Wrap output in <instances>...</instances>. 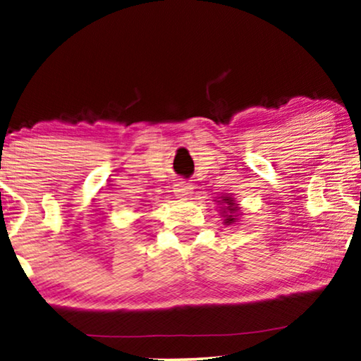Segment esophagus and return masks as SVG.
<instances>
[{
  "mask_svg": "<svg viewBox=\"0 0 361 361\" xmlns=\"http://www.w3.org/2000/svg\"><path fill=\"white\" fill-rule=\"evenodd\" d=\"M173 191H175L176 197L188 199L192 195V185H190V183H186V181H176Z\"/></svg>",
  "mask_w": 361,
  "mask_h": 361,
  "instance_id": "1",
  "label": "esophagus"
}]
</instances>
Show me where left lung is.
Here are the masks:
<instances>
[{"label":"left lung","instance_id":"obj_1","mask_svg":"<svg viewBox=\"0 0 361 361\" xmlns=\"http://www.w3.org/2000/svg\"><path fill=\"white\" fill-rule=\"evenodd\" d=\"M220 206V211H222V217L224 219V224L225 225H232L238 222V215H241L238 211V204L235 202V199L228 195H224L220 196V201H217Z\"/></svg>","mask_w":361,"mask_h":361}]
</instances>
